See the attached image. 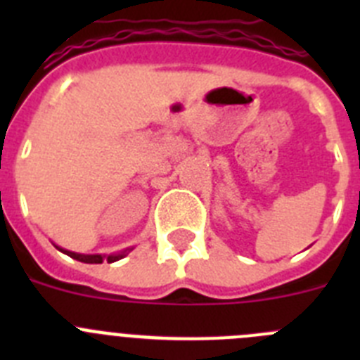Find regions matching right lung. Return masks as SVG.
Wrapping results in <instances>:
<instances>
[{
    "instance_id": "right-lung-1",
    "label": "right lung",
    "mask_w": 360,
    "mask_h": 360,
    "mask_svg": "<svg viewBox=\"0 0 360 360\" xmlns=\"http://www.w3.org/2000/svg\"><path fill=\"white\" fill-rule=\"evenodd\" d=\"M56 245V243H53ZM56 249L61 250L63 254H66V256L73 257V259H77V262H82V263H103V262H108V263H113V262H119V259H122L124 256L128 252H131V249H126L122 250V252L119 254H110V256H106V254H79V252H72V250H66L63 249V247H59V245H56Z\"/></svg>"
}]
</instances>
